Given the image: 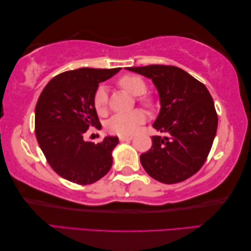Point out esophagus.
Here are the masks:
<instances>
[{
  "instance_id": "obj_1",
  "label": "esophagus",
  "mask_w": 251,
  "mask_h": 251,
  "mask_svg": "<svg viewBox=\"0 0 251 251\" xmlns=\"http://www.w3.org/2000/svg\"><path fill=\"white\" fill-rule=\"evenodd\" d=\"M119 140H120L121 142H129L132 140V137L131 135H129V137H125V135H121V137H119Z\"/></svg>"
}]
</instances>
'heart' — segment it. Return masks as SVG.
Returning a JSON list of instances; mask_svg holds the SVG:
<instances>
[{
	"label": "heart",
	"instance_id": "heart-1",
	"mask_svg": "<svg viewBox=\"0 0 251 251\" xmlns=\"http://www.w3.org/2000/svg\"><path fill=\"white\" fill-rule=\"evenodd\" d=\"M119 85L126 90V92L130 93L131 96L138 97L139 102L141 104L148 106H152V100L149 97L142 96L147 90V84L140 76L137 75H126L119 80ZM94 108L99 113H102L105 111L106 102H108V94H106V90L103 87H100L96 94H94ZM146 121V114L142 110L135 109L128 113H119L114 114L111 117L108 122H106V129H108L111 133L118 134V135H130L132 134L137 128L143 122Z\"/></svg>",
	"mask_w": 251,
	"mask_h": 251
}]
</instances>
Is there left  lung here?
I'll return each instance as SVG.
<instances>
[{
	"mask_svg": "<svg viewBox=\"0 0 251 251\" xmlns=\"http://www.w3.org/2000/svg\"><path fill=\"white\" fill-rule=\"evenodd\" d=\"M152 80L160 98L152 147L140 155L147 174L167 184L178 183L200 170L218 126L215 103L203 83L174 65L126 68Z\"/></svg>",
	"mask_w": 251,
	"mask_h": 251,
	"instance_id": "1",
	"label": "left lung"
}]
</instances>
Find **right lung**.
<instances>
[{"label": "right lung", "instance_id": "right-lung-1", "mask_svg": "<svg viewBox=\"0 0 251 251\" xmlns=\"http://www.w3.org/2000/svg\"><path fill=\"white\" fill-rule=\"evenodd\" d=\"M121 68H81L57 75L45 85L35 106V135L49 164L62 178L91 184L112 167L118 137L99 143L84 140L90 126H99L94 94L99 83Z\"/></svg>", "mask_w": 251, "mask_h": 251}]
</instances>
